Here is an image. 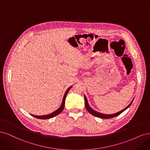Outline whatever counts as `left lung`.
<instances>
[{
  "label": "left lung",
  "mask_w": 150,
  "mask_h": 150,
  "mask_svg": "<svg viewBox=\"0 0 150 150\" xmlns=\"http://www.w3.org/2000/svg\"><path fill=\"white\" fill-rule=\"evenodd\" d=\"M133 100L132 101V102L130 103V104L127 106V107L124 108L123 110H122V111H120V112H118V113H114V114H112V115H105V114H102V113H98L97 112H96V111L93 110L92 108H91V107L89 106L88 105V101H87V99H86V96H85V107L86 108V110H87L88 112L91 114L93 115V116H95V117H98V118H103V119H108V118H113V117H117L118 115H119L120 114L122 113L123 112H124V111L125 110H127L130 105H132V102H133Z\"/></svg>",
  "instance_id": "left-lung-1"
}]
</instances>
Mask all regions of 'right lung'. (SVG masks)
<instances>
[{
	"mask_svg": "<svg viewBox=\"0 0 150 150\" xmlns=\"http://www.w3.org/2000/svg\"><path fill=\"white\" fill-rule=\"evenodd\" d=\"M71 88V86H70V87H69L68 89L67 90L66 92L64 95V98H63V101H62V105L60 107H59V108L56 111H55L54 112H53L49 115H43V116H37V115H31L32 116H33V117H35L37 118H38V119H43V120H45V119H49V118H52L53 117H55V116H57V115L60 114L63 110H64V106H65V98H66V96L67 95V93H68V92L69 91V90H70V88Z\"/></svg>",
	"mask_w": 150,
	"mask_h": 150,
	"instance_id": "1",
	"label": "right lung"
}]
</instances>
